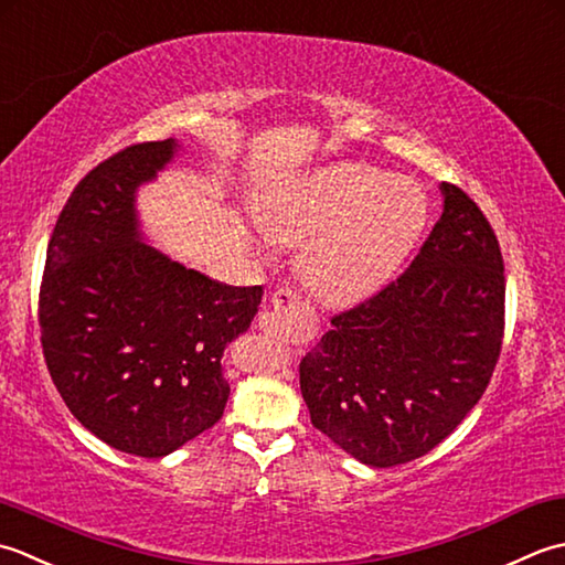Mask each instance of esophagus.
I'll return each instance as SVG.
<instances>
[{
    "mask_svg": "<svg viewBox=\"0 0 565 565\" xmlns=\"http://www.w3.org/2000/svg\"><path fill=\"white\" fill-rule=\"evenodd\" d=\"M302 312V302H299V295L292 287H280V290L273 292L270 307L263 309L258 315V329L278 341H285L290 337V324L292 319Z\"/></svg>",
    "mask_w": 565,
    "mask_h": 565,
    "instance_id": "obj_1",
    "label": "esophagus"
}]
</instances>
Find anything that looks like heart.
<instances>
[{"label":"heart","mask_w":565,"mask_h":565,"mask_svg":"<svg viewBox=\"0 0 565 565\" xmlns=\"http://www.w3.org/2000/svg\"><path fill=\"white\" fill-rule=\"evenodd\" d=\"M427 224V200L363 163L309 172L273 206V241L303 246L299 273L327 305H347L390 280Z\"/></svg>","instance_id":"1"}]
</instances>
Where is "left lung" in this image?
<instances>
[{
    "label": "left lung",
    "mask_w": 565,
    "mask_h": 565,
    "mask_svg": "<svg viewBox=\"0 0 565 565\" xmlns=\"http://www.w3.org/2000/svg\"><path fill=\"white\" fill-rule=\"evenodd\" d=\"M444 212L417 258L331 317L299 363L312 424L355 460L390 468L429 454L478 405L504 337L498 236L468 194L441 182Z\"/></svg>",
    "instance_id": "8db88e82"
}]
</instances>
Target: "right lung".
I'll return each mask as SVG.
<instances>
[{
    "mask_svg": "<svg viewBox=\"0 0 565 565\" xmlns=\"http://www.w3.org/2000/svg\"><path fill=\"white\" fill-rule=\"evenodd\" d=\"M175 138L124 148L77 182L45 250L41 347L67 409L124 454L163 458L222 419L226 343L263 287H232L141 244L136 190Z\"/></svg>",
    "mask_w": 565,
    "mask_h": 565,
    "instance_id": "obj_1",
    "label": "right lung"
}]
</instances>
